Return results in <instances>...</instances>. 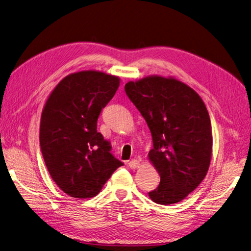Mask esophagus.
<instances>
[{"mask_svg": "<svg viewBox=\"0 0 251 251\" xmlns=\"http://www.w3.org/2000/svg\"><path fill=\"white\" fill-rule=\"evenodd\" d=\"M127 164H128V166H130L132 170H136V169L139 168V161L136 160V159H132V160L128 162Z\"/></svg>", "mask_w": 251, "mask_h": 251, "instance_id": "obj_1", "label": "esophagus"}]
</instances>
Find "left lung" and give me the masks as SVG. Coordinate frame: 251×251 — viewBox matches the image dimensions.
Segmentation results:
<instances>
[{
  "label": "left lung",
  "instance_id": "8db88e82",
  "mask_svg": "<svg viewBox=\"0 0 251 251\" xmlns=\"http://www.w3.org/2000/svg\"><path fill=\"white\" fill-rule=\"evenodd\" d=\"M146 119L154 148L149 159L160 183L149 193L155 203H178L206 176L212 151L211 124L199 94L174 77L148 76L125 86Z\"/></svg>",
  "mask_w": 251,
  "mask_h": 251
}]
</instances>
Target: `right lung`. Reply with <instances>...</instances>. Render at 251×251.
Returning a JSON list of instances; mask_svg holds the SVG:
<instances>
[{
  "mask_svg": "<svg viewBox=\"0 0 251 251\" xmlns=\"http://www.w3.org/2000/svg\"><path fill=\"white\" fill-rule=\"evenodd\" d=\"M119 77L80 71L58 82L45 104L40 144L51 178L73 198H92L124 163L97 132L101 110L115 95Z\"/></svg>",
  "mask_w": 251,
  "mask_h": 251,
  "instance_id": "add662e5",
  "label": "right lung"
}]
</instances>
